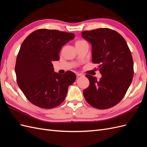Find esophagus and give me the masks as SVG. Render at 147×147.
<instances>
[{"label": "esophagus", "instance_id": "esophagus-1", "mask_svg": "<svg viewBox=\"0 0 147 147\" xmlns=\"http://www.w3.org/2000/svg\"><path fill=\"white\" fill-rule=\"evenodd\" d=\"M76 75H77V76L78 77H82V76H83V74H80V73H77Z\"/></svg>", "mask_w": 147, "mask_h": 147}]
</instances>
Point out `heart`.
<instances>
[{
    "label": "heart",
    "instance_id": "obj_1",
    "mask_svg": "<svg viewBox=\"0 0 147 147\" xmlns=\"http://www.w3.org/2000/svg\"><path fill=\"white\" fill-rule=\"evenodd\" d=\"M85 42V41H84V40H77V41L76 42V43H75V44L80 43H82V42Z\"/></svg>",
    "mask_w": 147,
    "mask_h": 147
}]
</instances>
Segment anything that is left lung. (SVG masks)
<instances>
[{"label": "left lung", "instance_id": "8db88e82", "mask_svg": "<svg viewBox=\"0 0 147 147\" xmlns=\"http://www.w3.org/2000/svg\"><path fill=\"white\" fill-rule=\"evenodd\" d=\"M82 37L92 45V61L98 64L99 80L86 77L90 86L83 91L89 104L98 109L112 107L121 100L134 76V63L124 38L116 31L99 28L83 31Z\"/></svg>", "mask_w": 147, "mask_h": 147}]
</instances>
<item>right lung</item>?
<instances>
[{
    "label": "right lung",
    "mask_w": 147,
    "mask_h": 147,
    "mask_svg": "<svg viewBox=\"0 0 147 147\" xmlns=\"http://www.w3.org/2000/svg\"><path fill=\"white\" fill-rule=\"evenodd\" d=\"M74 37L72 33L42 29L29 34L22 43L15 65L17 83L34 105L48 109L64 100L76 75L71 71L63 75L55 72L52 61L59 59L62 47Z\"/></svg>",
    "instance_id": "1"
}]
</instances>
